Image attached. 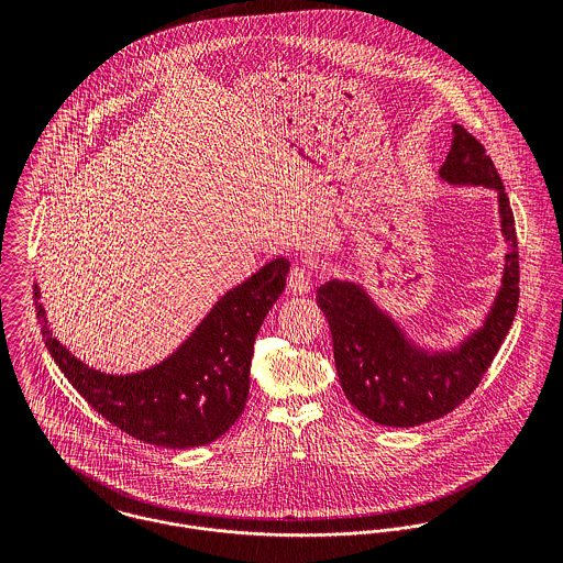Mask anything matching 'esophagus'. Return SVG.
<instances>
[{
	"instance_id": "esophagus-1",
	"label": "esophagus",
	"mask_w": 563,
	"mask_h": 563,
	"mask_svg": "<svg viewBox=\"0 0 563 563\" xmlns=\"http://www.w3.org/2000/svg\"><path fill=\"white\" fill-rule=\"evenodd\" d=\"M288 288L295 295L310 292V288H312V266H310V262L301 260V262L292 264V268L288 273Z\"/></svg>"
}]
</instances>
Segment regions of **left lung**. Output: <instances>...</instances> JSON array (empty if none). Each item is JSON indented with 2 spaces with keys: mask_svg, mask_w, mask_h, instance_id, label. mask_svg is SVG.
<instances>
[{
  "mask_svg": "<svg viewBox=\"0 0 563 563\" xmlns=\"http://www.w3.org/2000/svg\"><path fill=\"white\" fill-rule=\"evenodd\" d=\"M440 175L453 184H485L498 190L503 232L511 251L503 290L482 331L457 353L420 355L357 286L327 282L317 290L319 308L331 329L342 390L351 405L377 424L413 427L460 407L479 388L518 310L520 262L514 212L494 162L464 125H453V145Z\"/></svg>",
  "mask_w": 563,
  "mask_h": 563,
  "instance_id": "left-lung-1",
  "label": "left lung"
}]
</instances>
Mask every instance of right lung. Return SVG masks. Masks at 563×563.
I'll return each mask as SVG.
<instances>
[{"label": "right lung", "mask_w": 563, "mask_h": 563, "mask_svg": "<svg viewBox=\"0 0 563 563\" xmlns=\"http://www.w3.org/2000/svg\"><path fill=\"white\" fill-rule=\"evenodd\" d=\"M288 271L284 257L268 262L230 290L161 366L125 377L81 364L52 338L43 324V308L34 303L45 346L84 401L141 442L190 449L221 438L244 411L255 335L279 299Z\"/></svg>", "instance_id": "obj_1"}]
</instances>
